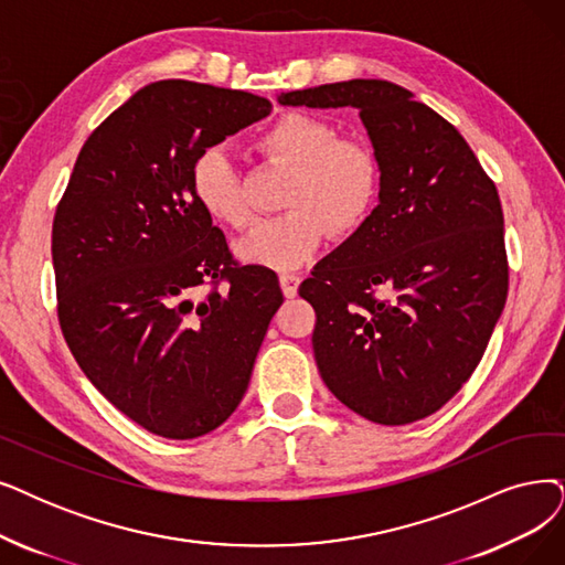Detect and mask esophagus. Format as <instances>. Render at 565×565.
<instances>
[{
	"label": "esophagus",
	"instance_id": "34e87169",
	"mask_svg": "<svg viewBox=\"0 0 565 565\" xmlns=\"http://www.w3.org/2000/svg\"><path fill=\"white\" fill-rule=\"evenodd\" d=\"M299 285H301V276L299 274H280V287H282V295L287 299L297 297Z\"/></svg>",
	"mask_w": 565,
	"mask_h": 565
}]
</instances>
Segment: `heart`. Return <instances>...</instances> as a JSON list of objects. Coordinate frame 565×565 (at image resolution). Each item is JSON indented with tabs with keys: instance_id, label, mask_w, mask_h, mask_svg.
Returning <instances> with one entry per match:
<instances>
[{
	"instance_id": "heart-1",
	"label": "heart",
	"mask_w": 565,
	"mask_h": 565,
	"mask_svg": "<svg viewBox=\"0 0 565 565\" xmlns=\"http://www.w3.org/2000/svg\"><path fill=\"white\" fill-rule=\"evenodd\" d=\"M268 162L295 169L285 215L259 222L236 255L255 266L289 270L306 264L331 236L354 234L373 215L382 190V164L375 148L315 113L291 110L270 122L255 139ZM192 194L211 220L243 230L253 220L241 178L230 157L209 148L192 167Z\"/></svg>"
}]
</instances>
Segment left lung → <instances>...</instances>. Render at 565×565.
Masks as SVG:
<instances>
[{"label":"left lung","instance_id":"left-lung-1","mask_svg":"<svg viewBox=\"0 0 565 565\" xmlns=\"http://www.w3.org/2000/svg\"><path fill=\"white\" fill-rule=\"evenodd\" d=\"M354 106L382 164L380 204L299 295L331 394L375 424L440 411L478 369L508 299L499 190L452 122L411 89L354 78L280 93Z\"/></svg>","mask_w":565,"mask_h":565}]
</instances>
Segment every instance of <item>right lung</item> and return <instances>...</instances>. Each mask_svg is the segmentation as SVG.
Listing matches in <instances>:
<instances>
[{"instance_id":"1","label":"right lung","mask_w":565,"mask_h":565,"mask_svg":"<svg viewBox=\"0 0 565 565\" xmlns=\"http://www.w3.org/2000/svg\"><path fill=\"white\" fill-rule=\"evenodd\" d=\"M241 89L160 81L87 137L53 220L57 320L87 380L146 431L192 440L241 403L282 303L192 194L206 148L270 113Z\"/></svg>"}]
</instances>
